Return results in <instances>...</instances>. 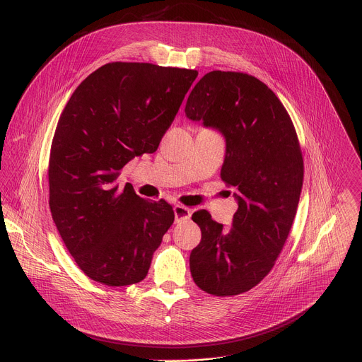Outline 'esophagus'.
<instances>
[{"label":"esophagus","mask_w":362,"mask_h":362,"mask_svg":"<svg viewBox=\"0 0 362 362\" xmlns=\"http://www.w3.org/2000/svg\"><path fill=\"white\" fill-rule=\"evenodd\" d=\"M173 211H175V219H176V222L186 221V219H189V218L192 216V214H193V211H192L190 208H186V206H183V204H176Z\"/></svg>","instance_id":"obj_1"}]
</instances>
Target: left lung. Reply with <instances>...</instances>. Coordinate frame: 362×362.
<instances>
[{
	"label": "left lung",
	"mask_w": 362,
	"mask_h": 362,
	"mask_svg": "<svg viewBox=\"0 0 362 362\" xmlns=\"http://www.w3.org/2000/svg\"><path fill=\"white\" fill-rule=\"evenodd\" d=\"M185 112L222 132L221 177L238 190L232 228L223 229L208 211L193 214L202 240L190 253V272L204 292L239 295L272 271L291 232L303 182L298 134L276 94L246 73L204 74Z\"/></svg>",
	"instance_id": "1"
}]
</instances>
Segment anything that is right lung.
I'll use <instances>...</instances> for the list:
<instances>
[{"instance_id": "1", "label": "right lung", "mask_w": 362, "mask_h": 362, "mask_svg": "<svg viewBox=\"0 0 362 362\" xmlns=\"http://www.w3.org/2000/svg\"><path fill=\"white\" fill-rule=\"evenodd\" d=\"M197 77L196 70L115 62L74 90L51 143V216L78 268L93 281H143L175 221L172 206L147 202L117 176L153 153Z\"/></svg>"}]
</instances>
